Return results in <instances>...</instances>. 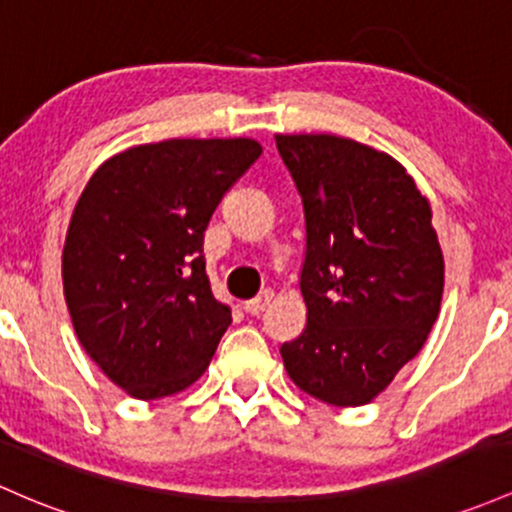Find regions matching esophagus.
I'll use <instances>...</instances> for the list:
<instances>
[{
  "label": "esophagus",
  "instance_id": "1",
  "mask_svg": "<svg viewBox=\"0 0 512 512\" xmlns=\"http://www.w3.org/2000/svg\"><path fill=\"white\" fill-rule=\"evenodd\" d=\"M272 291H262L260 296H255V299H250V301H245L243 303V308H245V313H250V316H260L262 311H265V308L269 306V301H272Z\"/></svg>",
  "mask_w": 512,
  "mask_h": 512
}]
</instances>
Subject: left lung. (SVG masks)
<instances>
[{
    "instance_id": "obj_1",
    "label": "left lung",
    "mask_w": 512,
    "mask_h": 512,
    "mask_svg": "<svg viewBox=\"0 0 512 512\" xmlns=\"http://www.w3.org/2000/svg\"><path fill=\"white\" fill-rule=\"evenodd\" d=\"M306 218L308 323L282 357L330 406H364L418 355L440 313L445 260L428 199L391 155L338 136H277Z\"/></svg>"
}]
</instances>
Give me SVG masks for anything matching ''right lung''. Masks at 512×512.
<instances>
[{
    "label": "right lung",
    "instance_id": "add662e5",
    "mask_svg": "<svg viewBox=\"0 0 512 512\" xmlns=\"http://www.w3.org/2000/svg\"><path fill=\"white\" fill-rule=\"evenodd\" d=\"M260 155L250 138L162 140L114 155L84 187L63 250L67 311L133 398L172 396L209 367L230 308L211 294L204 233Z\"/></svg>",
    "mask_w": 512,
    "mask_h": 512
}]
</instances>
